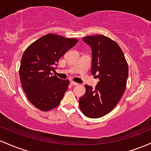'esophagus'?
<instances>
[{"instance_id":"obj_1","label":"esophagus","mask_w":151,"mask_h":151,"mask_svg":"<svg viewBox=\"0 0 151 151\" xmlns=\"http://www.w3.org/2000/svg\"><path fill=\"white\" fill-rule=\"evenodd\" d=\"M70 84L73 85V86H78V83L74 82V81H70Z\"/></svg>"}]
</instances>
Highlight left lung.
<instances>
[{"label": "left lung", "instance_id": "left-lung-1", "mask_svg": "<svg viewBox=\"0 0 151 151\" xmlns=\"http://www.w3.org/2000/svg\"><path fill=\"white\" fill-rule=\"evenodd\" d=\"M92 49V75L99 82L94 90L86 85V93L79 99V107L86 116L98 118L114 109L126 88L128 65L124 53L116 41L103 35L83 38Z\"/></svg>", "mask_w": 151, "mask_h": 151}]
</instances>
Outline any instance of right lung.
<instances>
[{
	"mask_svg": "<svg viewBox=\"0 0 151 151\" xmlns=\"http://www.w3.org/2000/svg\"><path fill=\"white\" fill-rule=\"evenodd\" d=\"M78 41L77 38L49 33L25 49L21 60L20 80L28 101L38 109L48 111L60 104L69 80L60 79L50 71Z\"/></svg>",
	"mask_w": 151,
	"mask_h": 151,
	"instance_id": "1",
	"label": "right lung"
}]
</instances>
